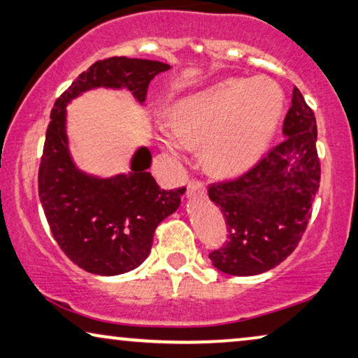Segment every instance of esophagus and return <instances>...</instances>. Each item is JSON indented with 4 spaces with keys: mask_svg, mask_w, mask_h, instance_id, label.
<instances>
[{
    "mask_svg": "<svg viewBox=\"0 0 358 358\" xmlns=\"http://www.w3.org/2000/svg\"><path fill=\"white\" fill-rule=\"evenodd\" d=\"M206 193L204 185L198 180H191L188 183V198H203Z\"/></svg>",
    "mask_w": 358,
    "mask_h": 358,
    "instance_id": "obj_1",
    "label": "esophagus"
}]
</instances>
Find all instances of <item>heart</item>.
Instances as JSON below:
<instances>
[{
    "instance_id": "b5f03b06",
    "label": "heart",
    "mask_w": 358,
    "mask_h": 358,
    "mask_svg": "<svg viewBox=\"0 0 358 358\" xmlns=\"http://www.w3.org/2000/svg\"><path fill=\"white\" fill-rule=\"evenodd\" d=\"M284 94L269 78L229 79L175 102L157 128L165 152L201 149L204 167L234 177L255 167L279 127Z\"/></svg>"
}]
</instances>
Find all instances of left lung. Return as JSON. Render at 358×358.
I'll return each mask as SVG.
<instances>
[{"mask_svg":"<svg viewBox=\"0 0 358 358\" xmlns=\"http://www.w3.org/2000/svg\"><path fill=\"white\" fill-rule=\"evenodd\" d=\"M284 141L253 170L210 185L209 199L222 210L230 240L209 255L220 273L256 275L280 264L303 235L320 189L316 118L294 87Z\"/></svg>","mask_w":358,"mask_h":358,"instance_id":"8db88e82","label":"left lung"}]
</instances>
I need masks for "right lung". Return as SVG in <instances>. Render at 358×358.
<instances>
[{
  "label": "right lung",
  "mask_w": 358,
  "mask_h": 358,
  "mask_svg": "<svg viewBox=\"0 0 358 358\" xmlns=\"http://www.w3.org/2000/svg\"><path fill=\"white\" fill-rule=\"evenodd\" d=\"M167 69L170 64L152 59H102L55 102L38 170L40 203L59 248L90 274L138 268L150 253L157 225L180 208L186 188H160L148 172L152 154L145 145L134 150L129 172L100 177L79 169L69 148L66 107L95 89L129 90L143 105L150 80Z\"/></svg>",
  "instance_id": "right-lung-1"
}]
</instances>
